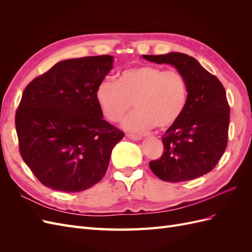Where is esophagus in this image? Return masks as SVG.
I'll list each match as a JSON object with an SVG mask.
<instances>
[{
  "instance_id": "esophagus-1",
  "label": "esophagus",
  "mask_w": 252,
  "mask_h": 252,
  "mask_svg": "<svg viewBox=\"0 0 252 252\" xmlns=\"http://www.w3.org/2000/svg\"><path fill=\"white\" fill-rule=\"evenodd\" d=\"M126 136H127L128 139H131V140H133V141H140V140H142V135H140V134L127 133V134H126Z\"/></svg>"
}]
</instances>
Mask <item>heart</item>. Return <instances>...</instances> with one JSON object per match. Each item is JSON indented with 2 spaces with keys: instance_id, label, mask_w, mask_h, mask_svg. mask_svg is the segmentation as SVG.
<instances>
[{
  "instance_id": "heart-1",
  "label": "heart",
  "mask_w": 252,
  "mask_h": 252,
  "mask_svg": "<svg viewBox=\"0 0 252 252\" xmlns=\"http://www.w3.org/2000/svg\"><path fill=\"white\" fill-rule=\"evenodd\" d=\"M98 106L110 122L123 123L130 131L168 128L184 112L188 100L187 82L178 70H164L154 65H139L122 71L118 80L104 79L95 91Z\"/></svg>"
}]
</instances>
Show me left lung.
Returning <instances> with one entry per match:
<instances>
[{
    "label": "left lung",
    "instance_id": "1",
    "mask_svg": "<svg viewBox=\"0 0 252 252\" xmlns=\"http://www.w3.org/2000/svg\"><path fill=\"white\" fill-rule=\"evenodd\" d=\"M149 62L169 64L187 82L188 100L184 112L163 134L164 152L149 162L158 178L178 183L211 171L227 146L230 108L222 83L197 61L185 53L142 56Z\"/></svg>",
    "mask_w": 252,
    "mask_h": 252
}]
</instances>
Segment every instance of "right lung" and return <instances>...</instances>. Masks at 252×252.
Masks as SVG:
<instances>
[{
  "label": "right lung",
  "instance_id": "obj_1",
  "mask_svg": "<svg viewBox=\"0 0 252 252\" xmlns=\"http://www.w3.org/2000/svg\"><path fill=\"white\" fill-rule=\"evenodd\" d=\"M112 56L65 60L30 82L16 113L21 156L44 186L79 192L100 182L124 132L106 122L98 84Z\"/></svg>",
  "mask_w": 252,
  "mask_h": 252
}]
</instances>
